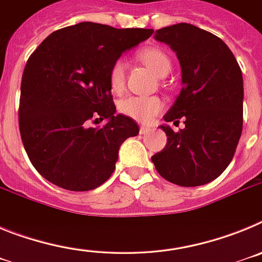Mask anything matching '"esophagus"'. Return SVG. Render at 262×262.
Here are the masks:
<instances>
[{
    "label": "esophagus",
    "instance_id": "34e87169",
    "mask_svg": "<svg viewBox=\"0 0 262 262\" xmlns=\"http://www.w3.org/2000/svg\"><path fill=\"white\" fill-rule=\"evenodd\" d=\"M149 131H151V129L148 128V127H144V126H142V127H140V129H139V133L142 134V135H147Z\"/></svg>",
    "mask_w": 262,
    "mask_h": 262
}]
</instances>
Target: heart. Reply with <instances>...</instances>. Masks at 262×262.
<instances>
[{
	"mask_svg": "<svg viewBox=\"0 0 262 262\" xmlns=\"http://www.w3.org/2000/svg\"><path fill=\"white\" fill-rule=\"evenodd\" d=\"M135 57L144 64L156 77H165L172 69V59L164 48L157 46L139 48ZM127 64L123 59H117L108 69V85L113 93L120 94L126 88ZM119 113L139 123L148 124L164 110V103L159 97H127L119 102Z\"/></svg>",
	"mask_w": 262,
	"mask_h": 262,
	"instance_id": "heart-1",
	"label": "heart"
}]
</instances>
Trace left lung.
<instances>
[{
	"label": "left lung",
	"mask_w": 262,
	"mask_h": 262,
	"mask_svg": "<svg viewBox=\"0 0 262 262\" xmlns=\"http://www.w3.org/2000/svg\"><path fill=\"white\" fill-rule=\"evenodd\" d=\"M155 39L172 48L181 64L182 89L164 119L180 123L184 118L185 128L161 126L168 142L152 163L172 184L205 185L230 165L242 136V69L221 38L189 23L157 30Z\"/></svg>",
	"instance_id": "1"
}]
</instances>
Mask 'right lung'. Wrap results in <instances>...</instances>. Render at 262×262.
<instances>
[{"mask_svg":"<svg viewBox=\"0 0 262 262\" xmlns=\"http://www.w3.org/2000/svg\"><path fill=\"white\" fill-rule=\"evenodd\" d=\"M152 32L81 22L53 31L30 55L18 123L30 161L51 184L88 191L113 174L119 147L139 126L115 115L108 69ZM103 119V126H90Z\"/></svg>","mask_w":262,"mask_h":262,"instance_id":"right-lung-1","label":"right lung"}]
</instances>
